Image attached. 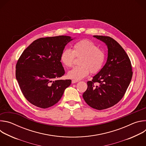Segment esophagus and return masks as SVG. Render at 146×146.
<instances>
[{"label":"esophagus","mask_w":146,"mask_h":146,"mask_svg":"<svg viewBox=\"0 0 146 146\" xmlns=\"http://www.w3.org/2000/svg\"><path fill=\"white\" fill-rule=\"evenodd\" d=\"M78 80H73L72 81V84H74V83H76V82H78Z\"/></svg>","instance_id":"obj_1"}]
</instances>
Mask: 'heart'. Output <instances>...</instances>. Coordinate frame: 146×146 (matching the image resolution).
Returning a JSON list of instances; mask_svg holds the SVG:
<instances>
[{
	"mask_svg": "<svg viewBox=\"0 0 146 146\" xmlns=\"http://www.w3.org/2000/svg\"><path fill=\"white\" fill-rule=\"evenodd\" d=\"M81 57L79 66H76L68 73L69 78L79 80L87 77L90 72L98 73L103 68L105 60V55L98 47L88 39L80 40L73 45V49L66 48L62 52L60 60L65 66L71 67L74 58Z\"/></svg>",
	"mask_w": 146,
	"mask_h": 146,
	"instance_id": "obj_1",
	"label": "heart"
}]
</instances>
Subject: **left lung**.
Wrapping results in <instances>:
<instances>
[{
	"mask_svg": "<svg viewBox=\"0 0 146 146\" xmlns=\"http://www.w3.org/2000/svg\"><path fill=\"white\" fill-rule=\"evenodd\" d=\"M94 37L106 44L108 56L105 66L87 82L82 97L90 106L100 110L113 106L122 98L133 72L129 56L117 41L109 36Z\"/></svg>",
	"mask_w": 146,
	"mask_h": 146,
	"instance_id": "1",
	"label": "left lung"
}]
</instances>
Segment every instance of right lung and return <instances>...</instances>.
Segmentation results:
<instances>
[{"instance_id":"obj_1","label":"right lung","mask_w":146,"mask_h":146,"mask_svg":"<svg viewBox=\"0 0 146 146\" xmlns=\"http://www.w3.org/2000/svg\"><path fill=\"white\" fill-rule=\"evenodd\" d=\"M70 36L40 38L23 51L16 65L15 76L25 98L42 109L52 106L61 98L71 80H59L65 74L60 60Z\"/></svg>"}]
</instances>
